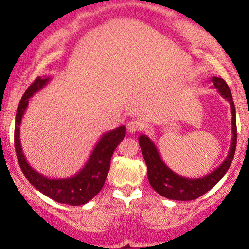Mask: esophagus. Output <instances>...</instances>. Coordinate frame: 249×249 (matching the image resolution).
<instances>
[{"label": "esophagus", "instance_id": "1", "mask_svg": "<svg viewBox=\"0 0 249 249\" xmlns=\"http://www.w3.org/2000/svg\"><path fill=\"white\" fill-rule=\"evenodd\" d=\"M141 128H142V124H141V122L138 121V120H132V121L128 122L127 124V130L130 134H134V133L139 132V130H141Z\"/></svg>", "mask_w": 249, "mask_h": 249}]
</instances>
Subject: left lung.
Returning <instances> with one entry per match:
<instances>
[{
    "instance_id": "left-lung-1",
    "label": "left lung",
    "mask_w": 249,
    "mask_h": 249,
    "mask_svg": "<svg viewBox=\"0 0 249 249\" xmlns=\"http://www.w3.org/2000/svg\"><path fill=\"white\" fill-rule=\"evenodd\" d=\"M210 82L213 83V88L217 89V92L226 101L231 104V148H229L228 156L223 160V162L210 173L205 175L204 177L199 178H188L179 176L173 172L170 167L164 162L160 157L159 151L156 143L153 142L148 135L141 134L139 136V145L141 147L143 159L147 165V176L151 186L159 195L173 200H192L204 195L211 190L222 177L226 175L227 171L231 167L232 158L236 148V113H235V106L232 102V96L231 89L227 83L218 77H211Z\"/></svg>"
}]
</instances>
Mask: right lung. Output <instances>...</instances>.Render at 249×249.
Returning a JSON list of instances; mask_svg holds the SVG:
<instances>
[{
	"mask_svg": "<svg viewBox=\"0 0 249 249\" xmlns=\"http://www.w3.org/2000/svg\"><path fill=\"white\" fill-rule=\"evenodd\" d=\"M51 79L52 77H38L29 85L18 103L14 132L15 151H17L18 165L29 183L45 196L63 204L74 205V207L83 205L91 200L103 188L110 168L111 156L115 148L124 139L125 127L120 125L102 134L95 148L92 149L89 159L76 175L68 178H50L41 175L29 165L23 154L20 140V124L25 111L27 110L29 98L36 92L40 91Z\"/></svg>",
	"mask_w": 249,
	"mask_h": 249,
	"instance_id": "right-lung-1",
	"label": "right lung"
}]
</instances>
